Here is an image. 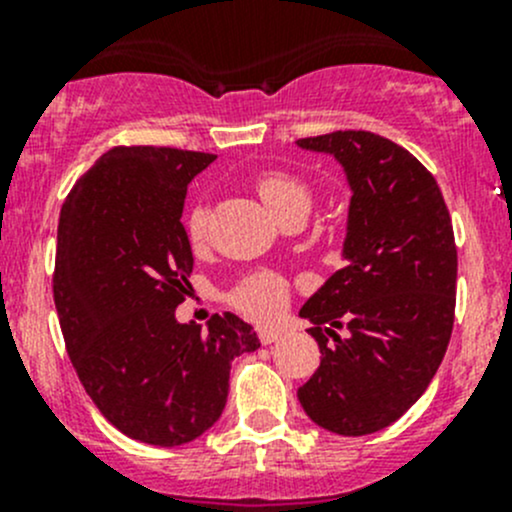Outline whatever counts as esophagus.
Segmentation results:
<instances>
[{
  "label": "esophagus",
  "mask_w": 512,
  "mask_h": 512,
  "mask_svg": "<svg viewBox=\"0 0 512 512\" xmlns=\"http://www.w3.org/2000/svg\"><path fill=\"white\" fill-rule=\"evenodd\" d=\"M257 339H260V342L267 347V344H272L280 339V332H277V329H257Z\"/></svg>",
  "instance_id": "1"
}]
</instances>
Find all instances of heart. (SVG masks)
<instances>
[{"label":"heart","mask_w":512,"mask_h":512,"mask_svg":"<svg viewBox=\"0 0 512 512\" xmlns=\"http://www.w3.org/2000/svg\"><path fill=\"white\" fill-rule=\"evenodd\" d=\"M255 190L262 203L280 220L294 213V210H309V205H312V190L307 188V183H302L294 175L282 173V170H267V173L257 175ZM208 220L210 215L203 205H193L185 215V237H188L190 247H195V250L203 247L205 240H208ZM230 302L232 307L240 309L247 317L257 319V322H267V319L277 317L287 304L285 277L270 270L252 272L232 289Z\"/></svg>","instance_id":"1"}]
</instances>
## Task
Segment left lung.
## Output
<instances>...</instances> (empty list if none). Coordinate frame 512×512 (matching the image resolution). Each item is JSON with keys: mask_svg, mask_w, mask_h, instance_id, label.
Here are the masks:
<instances>
[{"mask_svg": "<svg viewBox=\"0 0 512 512\" xmlns=\"http://www.w3.org/2000/svg\"><path fill=\"white\" fill-rule=\"evenodd\" d=\"M297 143L332 153L354 193L347 267L299 309L314 322L309 334L322 361L297 396L317 426L366 436L421 399L451 342L458 272L451 215L426 165L379 133L334 131Z\"/></svg>", "mask_w": 512, "mask_h": 512, "instance_id": "left-lung-1", "label": "left lung"}]
</instances>
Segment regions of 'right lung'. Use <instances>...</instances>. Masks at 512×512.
Masks as SVG:
<instances>
[{"label":"right lung","instance_id":"add662e5","mask_svg":"<svg viewBox=\"0 0 512 512\" xmlns=\"http://www.w3.org/2000/svg\"><path fill=\"white\" fill-rule=\"evenodd\" d=\"M213 153L116 146L61 205L54 304L86 394L106 421L151 446H180L225 409L230 366L260 339L235 314L175 322L193 252L180 223L188 183Z\"/></svg>","mask_w":512,"mask_h":512}]
</instances>
